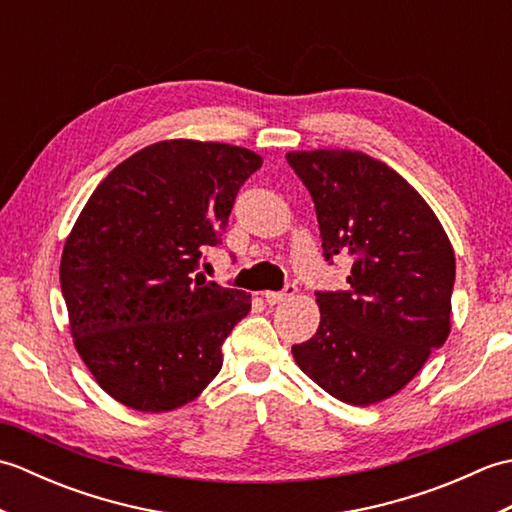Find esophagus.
<instances>
[{
	"label": "esophagus",
	"mask_w": 512,
	"mask_h": 512,
	"mask_svg": "<svg viewBox=\"0 0 512 512\" xmlns=\"http://www.w3.org/2000/svg\"><path fill=\"white\" fill-rule=\"evenodd\" d=\"M295 292H297L295 286H286V290H281V292H264V299L268 306H277V303H284L286 299H290Z\"/></svg>",
	"instance_id": "obj_1"
}]
</instances>
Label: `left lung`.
Returning <instances> with one entry per match:
<instances>
[{"mask_svg": "<svg viewBox=\"0 0 512 512\" xmlns=\"http://www.w3.org/2000/svg\"><path fill=\"white\" fill-rule=\"evenodd\" d=\"M325 259L354 257L345 292H317V334L292 356L321 389L367 407L405 387L451 332L455 253L427 200L363 151H288Z\"/></svg>", "mask_w": 512, "mask_h": 512, "instance_id": "obj_1", "label": "left lung"}]
</instances>
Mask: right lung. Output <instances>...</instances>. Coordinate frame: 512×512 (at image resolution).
<instances>
[{"label":"right lung","instance_id":"add662e5","mask_svg":"<svg viewBox=\"0 0 512 512\" xmlns=\"http://www.w3.org/2000/svg\"><path fill=\"white\" fill-rule=\"evenodd\" d=\"M259 167L246 147L160 140L107 173L76 217L59 268L70 334L121 405L173 411L222 369V343L250 295L195 270L206 246L222 244L235 195Z\"/></svg>","mask_w":512,"mask_h":512}]
</instances>
